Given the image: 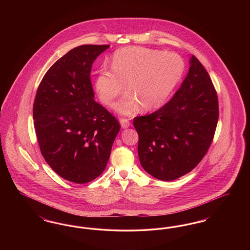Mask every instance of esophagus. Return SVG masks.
<instances>
[{
  "label": "esophagus",
  "instance_id": "34e87169",
  "mask_svg": "<svg viewBox=\"0 0 250 250\" xmlns=\"http://www.w3.org/2000/svg\"><path fill=\"white\" fill-rule=\"evenodd\" d=\"M120 124H121L122 128H124V129L128 128V127L130 126V122H129V120L120 119Z\"/></svg>",
  "mask_w": 250,
  "mask_h": 250
}]
</instances>
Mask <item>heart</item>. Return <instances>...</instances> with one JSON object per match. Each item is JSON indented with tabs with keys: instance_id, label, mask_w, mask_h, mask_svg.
I'll return each instance as SVG.
<instances>
[{
	"instance_id": "obj_1",
	"label": "heart",
	"mask_w": 250,
	"mask_h": 250,
	"mask_svg": "<svg viewBox=\"0 0 250 250\" xmlns=\"http://www.w3.org/2000/svg\"><path fill=\"white\" fill-rule=\"evenodd\" d=\"M111 69H101L95 88L100 101L110 104L125 90L128 94L113 105L122 115H132L161 107L173 92L185 70L183 59L173 52L143 47L118 49L111 60Z\"/></svg>"
}]
</instances>
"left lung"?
<instances>
[{
    "instance_id": "8db88e82",
    "label": "left lung",
    "mask_w": 250,
    "mask_h": 250,
    "mask_svg": "<svg viewBox=\"0 0 250 250\" xmlns=\"http://www.w3.org/2000/svg\"><path fill=\"white\" fill-rule=\"evenodd\" d=\"M218 121L214 85L192 55L188 74L173 97L152 114L134 118L144 170L162 181L190 172L207 153Z\"/></svg>"
}]
</instances>
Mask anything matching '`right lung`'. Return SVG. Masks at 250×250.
Segmentation results:
<instances>
[{
    "label": "right lung",
    "instance_id": "add662e5",
    "mask_svg": "<svg viewBox=\"0 0 250 250\" xmlns=\"http://www.w3.org/2000/svg\"><path fill=\"white\" fill-rule=\"evenodd\" d=\"M107 45H83L60 58L39 84L33 116L40 151L62 178L85 184L105 169L120 125L95 102L90 74Z\"/></svg>",
    "mask_w": 250,
    "mask_h": 250
}]
</instances>
